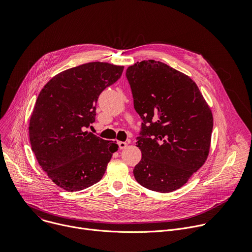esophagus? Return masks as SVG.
Listing matches in <instances>:
<instances>
[{"label":"esophagus","mask_w":252,"mask_h":252,"mask_svg":"<svg viewBox=\"0 0 252 252\" xmlns=\"http://www.w3.org/2000/svg\"><path fill=\"white\" fill-rule=\"evenodd\" d=\"M118 145H119V149H125L127 147V143L126 142H123V141H119L118 142Z\"/></svg>","instance_id":"34e87169"}]
</instances>
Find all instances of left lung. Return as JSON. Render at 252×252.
I'll return each instance as SVG.
<instances>
[{
    "label": "left lung",
    "instance_id": "8db88e82",
    "mask_svg": "<svg viewBox=\"0 0 252 252\" xmlns=\"http://www.w3.org/2000/svg\"><path fill=\"white\" fill-rule=\"evenodd\" d=\"M126 76L143 132L136 138L142 158L133 170L143 187L168 193L182 187L205 163L213 115L189 76L159 61L129 66Z\"/></svg>",
    "mask_w": 252,
    "mask_h": 252
}]
</instances>
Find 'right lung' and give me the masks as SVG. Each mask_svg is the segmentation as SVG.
<instances>
[{
    "instance_id": "right-lung-1",
    "label": "right lung",
    "mask_w": 252,
    "mask_h": 252,
    "mask_svg": "<svg viewBox=\"0 0 252 252\" xmlns=\"http://www.w3.org/2000/svg\"><path fill=\"white\" fill-rule=\"evenodd\" d=\"M123 70L104 62L70 68L48 81L37 98L29 123L31 147L47 176L66 191L99 182L118 150L116 142L84 130L95 121L99 95Z\"/></svg>"
}]
</instances>
